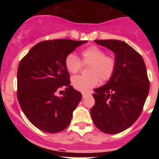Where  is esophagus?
Instances as JSON below:
<instances>
[{
	"instance_id": "34e87169",
	"label": "esophagus",
	"mask_w": 159,
	"mask_h": 159,
	"mask_svg": "<svg viewBox=\"0 0 159 159\" xmlns=\"http://www.w3.org/2000/svg\"><path fill=\"white\" fill-rule=\"evenodd\" d=\"M90 95L89 93H83L82 94V96H83V99H85L87 97H88Z\"/></svg>"
}]
</instances>
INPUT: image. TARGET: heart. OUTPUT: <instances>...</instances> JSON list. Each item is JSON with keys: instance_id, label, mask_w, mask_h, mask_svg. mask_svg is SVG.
Segmentation results:
<instances>
[{"instance_id": "b5f03b06", "label": "heart", "mask_w": 159, "mask_h": 159, "mask_svg": "<svg viewBox=\"0 0 159 159\" xmlns=\"http://www.w3.org/2000/svg\"><path fill=\"white\" fill-rule=\"evenodd\" d=\"M81 60L73 53L67 55L64 64L69 72L75 74L82 68L83 64L88 65V75H80L71 79L73 88L80 92H88L99 84L108 81L113 76L117 67V60L111 54H106L104 49L92 45L81 52Z\"/></svg>"}]
</instances>
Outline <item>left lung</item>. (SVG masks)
<instances>
[{
	"instance_id": "left-lung-1",
	"label": "left lung",
	"mask_w": 159,
	"mask_h": 159,
	"mask_svg": "<svg viewBox=\"0 0 159 159\" xmlns=\"http://www.w3.org/2000/svg\"><path fill=\"white\" fill-rule=\"evenodd\" d=\"M95 42L116 54L117 67L109 81L95 89L91 116L101 131L118 134L130 127L141 115L150 89L147 67L141 55L126 42Z\"/></svg>"
}]
</instances>
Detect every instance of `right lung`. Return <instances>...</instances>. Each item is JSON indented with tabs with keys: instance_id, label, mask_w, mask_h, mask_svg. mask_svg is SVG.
Here are the masks:
<instances>
[{
	"instance_id": "right-lung-1",
	"label": "right lung",
	"mask_w": 159,
	"mask_h": 159,
	"mask_svg": "<svg viewBox=\"0 0 159 159\" xmlns=\"http://www.w3.org/2000/svg\"><path fill=\"white\" fill-rule=\"evenodd\" d=\"M86 42L69 39L43 40L20 60L17 69L18 102L25 116L38 129L57 133L71 123L82 95L70 85L64 59ZM61 88H65V93L59 97L57 93Z\"/></svg>"
}]
</instances>
